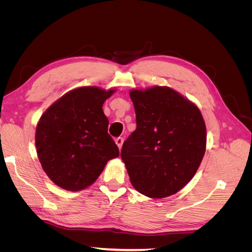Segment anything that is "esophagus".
<instances>
[{
	"label": "esophagus",
	"mask_w": 252,
	"mask_h": 252,
	"mask_svg": "<svg viewBox=\"0 0 252 252\" xmlns=\"http://www.w3.org/2000/svg\"><path fill=\"white\" fill-rule=\"evenodd\" d=\"M123 142H124V139H123V138H117V139H116V144L118 145L119 149L122 148V145H123Z\"/></svg>",
	"instance_id": "34e87169"
}]
</instances>
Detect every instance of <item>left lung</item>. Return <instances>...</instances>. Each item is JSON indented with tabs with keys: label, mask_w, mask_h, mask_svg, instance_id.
I'll return each instance as SVG.
<instances>
[{
	"label": "left lung",
	"mask_w": 252,
	"mask_h": 252,
	"mask_svg": "<svg viewBox=\"0 0 252 252\" xmlns=\"http://www.w3.org/2000/svg\"><path fill=\"white\" fill-rule=\"evenodd\" d=\"M136 129L121 158L132 186L151 199L177 193L193 178L206 148L201 111L169 87L131 90Z\"/></svg>",
	"instance_id": "obj_1"
}]
</instances>
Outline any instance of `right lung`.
<instances>
[{
    "instance_id": "add662e5",
    "label": "right lung",
    "mask_w": 252,
    "mask_h": 252,
    "mask_svg": "<svg viewBox=\"0 0 252 252\" xmlns=\"http://www.w3.org/2000/svg\"><path fill=\"white\" fill-rule=\"evenodd\" d=\"M113 93L77 88L43 113L36 126V152L44 171L58 186L70 191L86 188L109 159L119 157L102 108Z\"/></svg>"
}]
</instances>
